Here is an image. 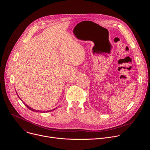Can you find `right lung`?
I'll return each instance as SVG.
<instances>
[{"mask_svg": "<svg viewBox=\"0 0 150 150\" xmlns=\"http://www.w3.org/2000/svg\"><path fill=\"white\" fill-rule=\"evenodd\" d=\"M16 94H17V93H16ZM19 97V96H18ZM20 100L22 101V100H21V98H20ZM22 102L25 104V105H26L27 106V108H28V109H29L30 110H32V111H33V112H41V113H45V112H50V111H51V110H47V111H41V110H40V111H39V110H35V109H32L31 108H30V107L28 105H27L26 104H25V103L23 101H22ZM54 110V109H53L52 110Z\"/></svg>", "mask_w": 150, "mask_h": 150, "instance_id": "right-lung-1", "label": "right lung"}]
</instances>
